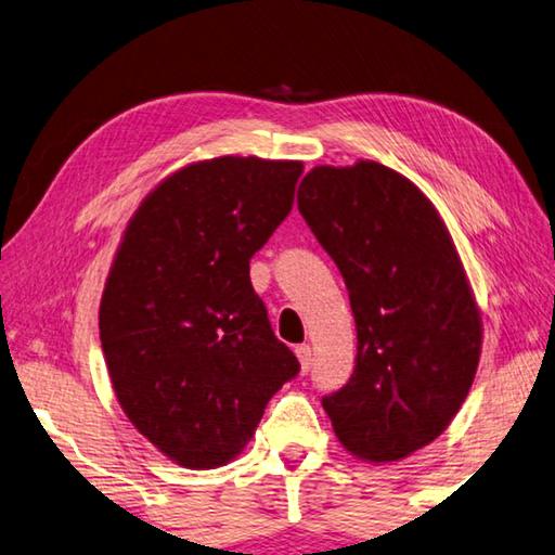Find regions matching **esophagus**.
Returning a JSON list of instances; mask_svg holds the SVG:
<instances>
[{
    "label": "esophagus",
    "mask_w": 555,
    "mask_h": 555,
    "mask_svg": "<svg viewBox=\"0 0 555 555\" xmlns=\"http://www.w3.org/2000/svg\"><path fill=\"white\" fill-rule=\"evenodd\" d=\"M296 357H298V362H300V372L311 370V362H313L311 345H298L296 347Z\"/></svg>",
    "instance_id": "obj_1"
}]
</instances>
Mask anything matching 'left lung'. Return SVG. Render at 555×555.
I'll use <instances>...</instances> for the list:
<instances>
[{
  "label": "left lung",
  "instance_id": "obj_1",
  "mask_svg": "<svg viewBox=\"0 0 555 555\" xmlns=\"http://www.w3.org/2000/svg\"><path fill=\"white\" fill-rule=\"evenodd\" d=\"M298 210L340 269L357 327L352 377L323 409L350 455L403 460L450 426L480 364L482 318L453 237L377 162L315 166Z\"/></svg>",
  "mask_w": 555,
  "mask_h": 555
}]
</instances>
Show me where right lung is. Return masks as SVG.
<instances>
[{
	"label": "right lung",
	"mask_w": 555,
	"mask_h": 555,
	"mask_svg": "<svg viewBox=\"0 0 555 555\" xmlns=\"http://www.w3.org/2000/svg\"><path fill=\"white\" fill-rule=\"evenodd\" d=\"M300 173L257 156L188 164L121 234L100 300L109 382L139 434L188 469L237 457L300 370L249 281Z\"/></svg>",
	"instance_id": "right-lung-1"
}]
</instances>
